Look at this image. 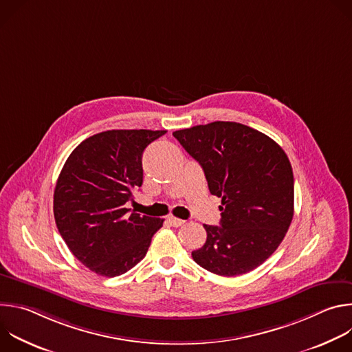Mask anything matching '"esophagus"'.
Wrapping results in <instances>:
<instances>
[{"label":"esophagus","mask_w":352,"mask_h":352,"mask_svg":"<svg viewBox=\"0 0 352 352\" xmlns=\"http://www.w3.org/2000/svg\"><path fill=\"white\" fill-rule=\"evenodd\" d=\"M168 223H170L173 227H181L185 221L181 220V219H177V217H174V216H170V217H168Z\"/></svg>","instance_id":"34e87169"}]
</instances>
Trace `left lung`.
<instances>
[{
    "mask_svg": "<svg viewBox=\"0 0 352 352\" xmlns=\"http://www.w3.org/2000/svg\"><path fill=\"white\" fill-rule=\"evenodd\" d=\"M221 199L220 226L204 224L208 239L192 252L204 269L245 274L269 259L294 216V175L284 150L267 135L228 121L173 132Z\"/></svg>",
    "mask_w": 352,
    "mask_h": 352,
    "instance_id": "obj_1",
    "label": "left lung"
}]
</instances>
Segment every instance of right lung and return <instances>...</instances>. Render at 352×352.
I'll list each match as a JSON object with an SVG mask.
<instances>
[{"label": "right lung", "instance_id": "1", "mask_svg": "<svg viewBox=\"0 0 352 352\" xmlns=\"http://www.w3.org/2000/svg\"><path fill=\"white\" fill-rule=\"evenodd\" d=\"M167 131L113 129L78 144L54 189L57 228L74 256L98 276L116 277L144 256L162 219L126 209L143 182L142 155Z\"/></svg>", "mask_w": 352, "mask_h": 352}]
</instances>
